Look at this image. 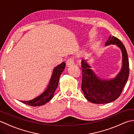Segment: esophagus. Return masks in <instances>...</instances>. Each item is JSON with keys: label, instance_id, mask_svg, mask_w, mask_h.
<instances>
[{"label": "esophagus", "instance_id": "1", "mask_svg": "<svg viewBox=\"0 0 134 134\" xmlns=\"http://www.w3.org/2000/svg\"><path fill=\"white\" fill-rule=\"evenodd\" d=\"M74 59L72 58L69 59L66 62V65L68 67L71 66V65H74Z\"/></svg>", "mask_w": 134, "mask_h": 134}]
</instances>
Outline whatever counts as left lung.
<instances>
[{"instance_id": "left-lung-1", "label": "left lung", "mask_w": 134, "mask_h": 134, "mask_svg": "<svg viewBox=\"0 0 134 134\" xmlns=\"http://www.w3.org/2000/svg\"><path fill=\"white\" fill-rule=\"evenodd\" d=\"M116 45L121 50L122 65L114 78H104L92 69L88 60H82V90L87 100L94 104H108L115 101L122 92L129 76V62L126 48L115 36L109 37L105 46Z\"/></svg>"}]
</instances>
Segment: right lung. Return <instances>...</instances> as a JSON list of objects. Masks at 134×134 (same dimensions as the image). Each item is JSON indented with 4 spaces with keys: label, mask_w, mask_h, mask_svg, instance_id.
<instances>
[{
    "label": "right lung",
    "mask_w": 134,
    "mask_h": 134,
    "mask_svg": "<svg viewBox=\"0 0 134 134\" xmlns=\"http://www.w3.org/2000/svg\"><path fill=\"white\" fill-rule=\"evenodd\" d=\"M65 66V63L63 62L62 63L54 68L49 83L46 89L41 94L31 100L21 101V102L32 107H37L43 105L51 101L53 98L56 88L58 87L60 76L64 70Z\"/></svg>",
    "instance_id": "add662e5"
}]
</instances>
